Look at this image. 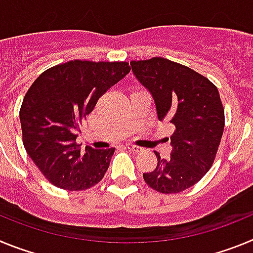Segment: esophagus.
I'll use <instances>...</instances> for the list:
<instances>
[{
  "label": "esophagus",
  "instance_id": "34e87169",
  "mask_svg": "<svg viewBox=\"0 0 253 253\" xmlns=\"http://www.w3.org/2000/svg\"><path fill=\"white\" fill-rule=\"evenodd\" d=\"M126 148L129 149V151H131V152H140V147H138V146H134V144H128V146H126Z\"/></svg>",
  "mask_w": 253,
  "mask_h": 253
}]
</instances>
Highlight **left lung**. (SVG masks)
I'll list each match as a JSON object with an SVG mask.
<instances>
[{
    "mask_svg": "<svg viewBox=\"0 0 253 253\" xmlns=\"http://www.w3.org/2000/svg\"><path fill=\"white\" fill-rule=\"evenodd\" d=\"M130 66L151 92L158 120L175 125L171 157L156 152L157 166L143 178L158 193H181L202 180L215 160L224 130L218 88L194 69L165 58L131 60Z\"/></svg>",
    "mask_w": 253,
    "mask_h": 253,
    "instance_id": "8db88e82",
    "label": "left lung"
}]
</instances>
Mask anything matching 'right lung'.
<instances>
[{"mask_svg": "<svg viewBox=\"0 0 253 253\" xmlns=\"http://www.w3.org/2000/svg\"><path fill=\"white\" fill-rule=\"evenodd\" d=\"M130 72L126 62L71 60L46 69L22 100V143L44 177L60 189L81 191L99 184L115 148L81 149L80 125L97 100Z\"/></svg>", "mask_w": 253, "mask_h": 253, "instance_id": "obj_1", "label": "right lung"}]
</instances>
